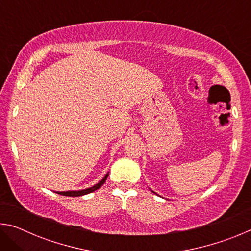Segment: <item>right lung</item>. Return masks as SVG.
Returning a JSON list of instances; mask_svg holds the SVG:
<instances>
[{"mask_svg":"<svg viewBox=\"0 0 251 251\" xmlns=\"http://www.w3.org/2000/svg\"><path fill=\"white\" fill-rule=\"evenodd\" d=\"M107 177H108V174H106L105 175V177L103 178V179H101L99 184H96L95 186H93V187H91V188H87V189H83V190H77V192H57V194H59V195H63V196H70V197H77V196H83V195H86V194H90V193H93V192H95L96 189H99L100 187H101V185L104 184V182L106 181V179H107Z\"/></svg>","mask_w":251,"mask_h":251,"instance_id":"obj_1","label":"right lung"}]
</instances>
